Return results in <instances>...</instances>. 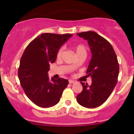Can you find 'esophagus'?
Segmentation results:
<instances>
[{
    "instance_id": "34e87169",
    "label": "esophagus",
    "mask_w": 134,
    "mask_h": 134,
    "mask_svg": "<svg viewBox=\"0 0 134 134\" xmlns=\"http://www.w3.org/2000/svg\"><path fill=\"white\" fill-rule=\"evenodd\" d=\"M69 83H70V84H75V83L77 82L76 81H73V80H71V79L69 80Z\"/></svg>"
}]
</instances>
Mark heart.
Listing matches in <instances>:
<instances>
[{
  "label": "heart",
  "mask_w": 134,
  "mask_h": 134,
  "mask_svg": "<svg viewBox=\"0 0 134 134\" xmlns=\"http://www.w3.org/2000/svg\"><path fill=\"white\" fill-rule=\"evenodd\" d=\"M74 50L76 51V53L77 56H79L80 55H86L87 54V48L84 44H77L74 47ZM63 52H64V48L62 47L60 48L59 50H58L57 53V58L58 59H60L61 57H62ZM77 65V64H74L73 67H76Z\"/></svg>",
  "instance_id": "obj_1"
}]
</instances>
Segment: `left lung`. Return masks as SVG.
I'll return each instance as SVG.
<instances>
[{"label":"left lung","mask_w":134,"mask_h":134,"mask_svg":"<svg viewBox=\"0 0 134 134\" xmlns=\"http://www.w3.org/2000/svg\"><path fill=\"white\" fill-rule=\"evenodd\" d=\"M87 41L92 53L86 74L92 78L90 86L81 82L82 91L77 96L81 106L93 108L107 100L118 81L119 64L111 44L105 38L94 31L77 33Z\"/></svg>","instance_id":"left-lung-1"}]
</instances>
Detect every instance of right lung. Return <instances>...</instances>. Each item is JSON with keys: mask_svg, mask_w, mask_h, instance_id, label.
I'll list each match as a JSON object with an SVG mask.
<instances>
[{"mask_svg": "<svg viewBox=\"0 0 134 134\" xmlns=\"http://www.w3.org/2000/svg\"><path fill=\"white\" fill-rule=\"evenodd\" d=\"M72 36L43 33L31 41L21 58L18 77L27 98L42 108L53 107L59 102L68 80L58 78L50 80L48 71L54 63L58 50Z\"/></svg>", "mask_w": 134, "mask_h": 134, "instance_id": "1", "label": "right lung"}]
</instances>
